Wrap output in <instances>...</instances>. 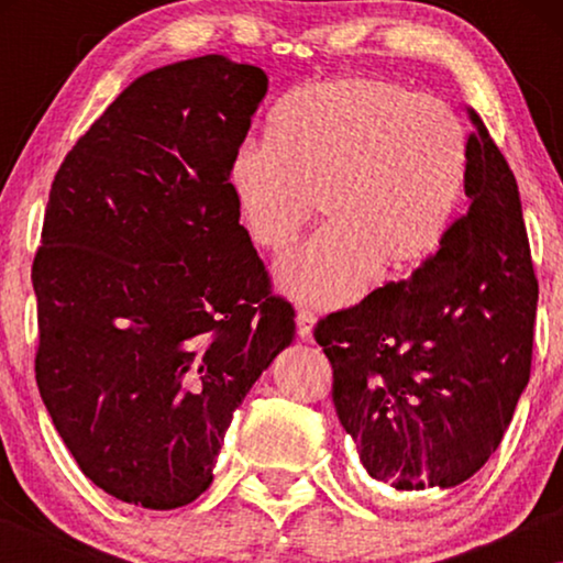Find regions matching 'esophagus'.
<instances>
[{
    "mask_svg": "<svg viewBox=\"0 0 563 563\" xmlns=\"http://www.w3.org/2000/svg\"><path fill=\"white\" fill-rule=\"evenodd\" d=\"M295 322H298L300 340L310 342L312 340V328H316V316H312L310 310H298V316H295Z\"/></svg>",
    "mask_w": 563,
    "mask_h": 563,
    "instance_id": "1",
    "label": "esophagus"
}]
</instances>
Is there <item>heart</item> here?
I'll use <instances>...</instances> for the list:
<instances>
[{"instance_id":"heart-1","label":"heart","mask_w":563,"mask_h":563,"mask_svg":"<svg viewBox=\"0 0 563 563\" xmlns=\"http://www.w3.org/2000/svg\"><path fill=\"white\" fill-rule=\"evenodd\" d=\"M470 176V136L437 93L367 76L310 84L271 117L265 148L231 164L241 225L283 253L312 216L325 228L275 268L280 292L312 308L360 300L379 271L397 278L442 245Z\"/></svg>"}]
</instances>
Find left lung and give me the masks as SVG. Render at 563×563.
Here are the masks:
<instances>
[{"label": "left lung", "mask_w": 563, "mask_h": 563, "mask_svg": "<svg viewBox=\"0 0 563 563\" xmlns=\"http://www.w3.org/2000/svg\"><path fill=\"white\" fill-rule=\"evenodd\" d=\"M470 119V211L407 280L316 328L340 424L395 492L452 489L479 472L531 373L539 283L517 178Z\"/></svg>", "instance_id": "1"}]
</instances>
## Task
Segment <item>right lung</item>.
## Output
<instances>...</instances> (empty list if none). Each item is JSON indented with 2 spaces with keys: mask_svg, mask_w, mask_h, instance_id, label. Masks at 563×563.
<instances>
[{
  "mask_svg": "<svg viewBox=\"0 0 563 563\" xmlns=\"http://www.w3.org/2000/svg\"><path fill=\"white\" fill-rule=\"evenodd\" d=\"M265 91L263 69L223 54L161 66L54 176L36 385L79 470L136 507L211 487L235 407L295 338L228 180Z\"/></svg>",
  "mask_w": 563,
  "mask_h": 563,
  "instance_id": "right-lung-1",
  "label": "right lung"
}]
</instances>
